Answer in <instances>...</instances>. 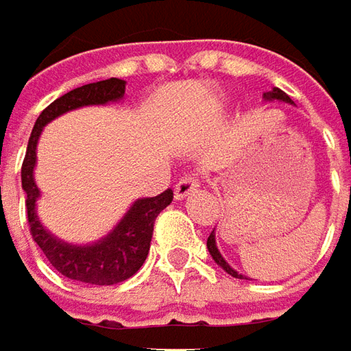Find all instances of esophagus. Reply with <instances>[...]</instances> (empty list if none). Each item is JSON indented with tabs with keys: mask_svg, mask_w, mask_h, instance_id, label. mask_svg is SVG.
I'll use <instances>...</instances> for the list:
<instances>
[{
	"mask_svg": "<svg viewBox=\"0 0 351 351\" xmlns=\"http://www.w3.org/2000/svg\"><path fill=\"white\" fill-rule=\"evenodd\" d=\"M199 188V176L197 175H184L175 186L176 199H184L186 195H190Z\"/></svg>",
	"mask_w": 351,
	"mask_h": 351,
	"instance_id": "34e87169",
	"label": "esophagus"
}]
</instances>
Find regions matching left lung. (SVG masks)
<instances>
[{
  "label": "left lung",
  "mask_w": 351,
  "mask_h": 351,
  "mask_svg": "<svg viewBox=\"0 0 351 351\" xmlns=\"http://www.w3.org/2000/svg\"><path fill=\"white\" fill-rule=\"evenodd\" d=\"M263 97H265V101H285V104H294L292 99H290V95L285 94L280 88H273L271 92H267V94H263ZM207 250H209V254H211V257H213V261H215L217 265L223 267V271H226L230 276H234V278H245L244 275H240L238 271H234L232 267L228 265L225 261V257L221 256V252L217 250V242H215V230L209 234V238H207Z\"/></svg>",
  "instance_id": "left-lung-1"
}]
</instances>
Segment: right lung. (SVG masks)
I'll use <instances>...</instances> for the list:
<instances>
[{"instance_id":"right-lung-1","label":"right lung","mask_w":351,"mask_h":351,"mask_svg":"<svg viewBox=\"0 0 351 351\" xmlns=\"http://www.w3.org/2000/svg\"><path fill=\"white\" fill-rule=\"evenodd\" d=\"M125 84L126 82L121 78H107V80L75 88L65 95L57 97L56 101L45 107L38 117L30 140H28L23 169H21L23 190L26 194L28 225H30V234L34 238V242L40 245L47 261L56 267L61 275L78 282H88V285H117L130 278L136 271H140L149 252L157 215L173 202V190H165L163 194L156 197L136 199L125 217L119 221V225L94 244H66L51 232H47L36 213V202L40 197V190L34 180L36 147L47 123L78 107L104 106V104L119 101L125 97Z\"/></svg>"}]
</instances>
